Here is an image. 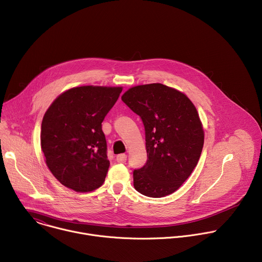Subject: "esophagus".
I'll use <instances>...</instances> for the list:
<instances>
[{
	"mask_svg": "<svg viewBox=\"0 0 262 262\" xmlns=\"http://www.w3.org/2000/svg\"><path fill=\"white\" fill-rule=\"evenodd\" d=\"M126 155H118L117 157H116V161L118 162V163H125L126 162Z\"/></svg>",
	"mask_w": 262,
	"mask_h": 262,
	"instance_id": "esophagus-1",
	"label": "esophagus"
}]
</instances>
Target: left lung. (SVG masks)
<instances>
[{
  "mask_svg": "<svg viewBox=\"0 0 262 262\" xmlns=\"http://www.w3.org/2000/svg\"><path fill=\"white\" fill-rule=\"evenodd\" d=\"M121 99L145 128L148 159L134 170L135 189L151 198L174 193L202 152L204 132L195 105L183 93L159 83L133 87Z\"/></svg>",
  "mask_w": 262,
  "mask_h": 262,
  "instance_id": "8db88e82",
  "label": "left lung"
}]
</instances>
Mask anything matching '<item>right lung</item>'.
I'll return each instance as SVG.
<instances>
[{
    "mask_svg": "<svg viewBox=\"0 0 262 262\" xmlns=\"http://www.w3.org/2000/svg\"><path fill=\"white\" fill-rule=\"evenodd\" d=\"M122 87L82 86L59 95L41 123L47 166L66 188L91 192L103 183L110 162L101 122Z\"/></svg>",
    "mask_w": 262,
    "mask_h": 262,
    "instance_id": "1",
    "label": "right lung"
}]
</instances>
